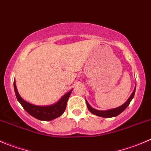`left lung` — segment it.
Here are the masks:
<instances>
[{
  "label": "left lung",
  "instance_id": "1",
  "mask_svg": "<svg viewBox=\"0 0 151 151\" xmlns=\"http://www.w3.org/2000/svg\"><path fill=\"white\" fill-rule=\"evenodd\" d=\"M135 91H136V86H135V88H134V91L133 93H131V95L130 96V97L128 98V100L122 105L121 106L118 107V108H113V109H109V110H107V111H99V110H96L94 109V108H92L90 105H89L88 102L86 101V104H87V107H88V109L89 110L91 113H92L93 114L96 115V116H101V117H104V118H111V117H114V116H118L119 114H120L123 111H125V108L129 105L130 102L132 100V99L134 98V93H135Z\"/></svg>",
  "mask_w": 151,
  "mask_h": 151
}]
</instances>
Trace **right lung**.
Instances as JSON below:
<instances>
[{"label": "right lung", "instance_id": "1", "mask_svg": "<svg viewBox=\"0 0 151 151\" xmlns=\"http://www.w3.org/2000/svg\"><path fill=\"white\" fill-rule=\"evenodd\" d=\"M14 89L17 99L22 105V107L26 110V112L29 113V114L33 117L42 121H51L60 116L65 111L67 101H68L71 91H72L71 90L65 95H63L58 102L53 105H46V106H38V105H32L22 99L17 90L15 82H14Z\"/></svg>", "mask_w": 151, "mask_h": 151}]
</instances>
